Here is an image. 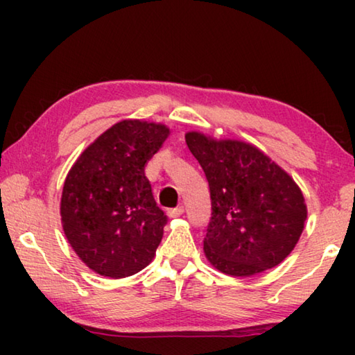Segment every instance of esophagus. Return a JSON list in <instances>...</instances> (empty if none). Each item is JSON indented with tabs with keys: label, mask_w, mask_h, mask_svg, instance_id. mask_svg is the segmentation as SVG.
Segmentation results:
<instances>
[{
	"label": "esophagus",
	"mask_w": 355,
	"mask_h": 355,
	"mask_svg": "<svg viewBox=\"0 0 355 355\" xmlns=\"http://www.w3.org/2000/svg\"><path fill=\"white\" fill-rule=\"evenodd\" d=\"M183 213H184V208L183 207H177V208L169 209V211H167V214H169V218H178V216H182Z\"/></svg>",
	"instance_id": "1"
}]
</instances>
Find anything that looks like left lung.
I'll list each match as a JSON object with an SVG mask.
<instances>
[{"label": "left lung", "mask_w": 355, "mask_h": 355, "mask_svg": "<svg viewBox=\"0 0 355 355\" xmlns=\"http://www.w3.org/2000/svg\"><path fill=\"white\" fill-rule=\"evenodd\" d=\"M211 197L203 239L205 255L220 272L248 277L277 266L294 249L307 219L297 184L254 146L186 135Z\"/></svg>", "instance_id": "obj_1"}]
</instances>
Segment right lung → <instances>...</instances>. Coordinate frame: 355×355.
I'll use <instances>...</instances> for the list:
<instances>
[{
    "label": "right lung",
    "instance_id": "1",
    "mask_svg": "<svg viewBox=\"0 0 355 355\" xmlns=\"http://www.w3.org/2000/svg\"><path fill=\"white\" fill-rule=\"evenodd\" d=\"M169 136L164 125L123 120L91 144L65 178L61 216L78 257L111 279L139 272L163 239L146 164Z\"/></svg>",
    "mask_w": 355,
    "mask_h": 355
}]
</instances>
